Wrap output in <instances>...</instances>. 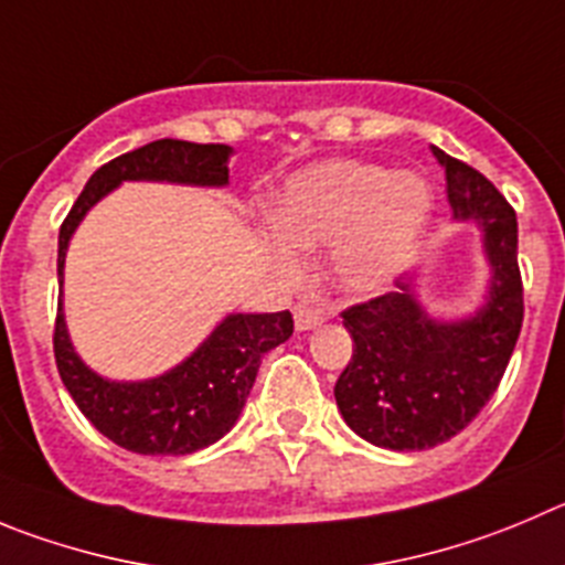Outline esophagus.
Listing matches in <instances>:
<instances>
[{
  "label": "esophagus",
  "mask_w": 565,
  "mask_h": 565,
  "mask_svg": "<svg viewBox=\"0 0 565 565\" xmlns=\"http://www.w3.org/2000/svg\"><path fill=\"white\" fill-rule=\"evenodd\" d=\"M292 315H295V329L309 331V329H315V326L323 323L326 312L318 307H309V303H298V307L292 309Z\"/></svg>",
  "instance_id": "1"
}]
</instances>
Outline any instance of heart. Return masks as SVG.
<instances>
[{
    "instance_id": "1",
    "label": "heart",
    "mask_w": 565,
    "mask_h": 565,
    "mask_svg": "<svg viewBox=\"0 0 565 565\" xmlns=\"http://www.w3.org/2000/svg\"><path fill=\"white\" fill-rule=\"evenodd\" d=\"M435 192L418 172L329 158L295 172L270 209L278 270L295 276L292 253L331 245L329 273L351 295H379L395 284L424 242Z\"/></svg>"
}]
</instances>
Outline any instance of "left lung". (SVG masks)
Returning <instances> with one entry per match:
<instances>
[{"instance_id": "1", "label": "left lung", "mask_w": 565, "mask_h": 565, "mask_svg": "<svg viewBox=\"0 0 565 565\" xmlns=\"http://www.w3.org/2000/svg\"><path fill=\"white\" fill-rule=\"evenodd\" d=\"M446 170L457 223H477L490 278L466 318H435L418 298V273L395 292L342 312L354 356L334 387L342 418L362 440L393 451L435 449L466 429L497 393L521 320L519 223L499 189L468 163L431 147Z\"/></svg>"}]
</instances>
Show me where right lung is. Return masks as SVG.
Returning <instances> with one entry per match:
<instances>
[{"instance_id":"right-lung-1","label":"right lung","mask_w":565,"mask_h":565,"mask_svg":"<svg viewBox=\"0 0 565 565\" xmlns=\"http://www.w3.org/2000/svg\"><path fill=\"white\" fill-rule=\"evenodd\" d=\"M228 145H194L158 139L114 158L88 178L57 234V320L55 362L81 413L122 449L136 455L183 457L205 449L234 429L258 365L267 351L292 337V315L231 312L192 354L161 376L114 382L77 356L63 315V267L68 242L88 211L125 181L228 186Z\"/></svg>"}]
</instances>
